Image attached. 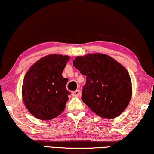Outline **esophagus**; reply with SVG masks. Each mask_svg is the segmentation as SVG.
I'll return each mask as SVG.
<instances>
[{
  "mask_svg": "<svg viewBox=\"0 0 154 154\" xmlns=\"http://www.w3.org/2000/svg\"><path fill=\"white\" fill-rule=\"evenodd\" d=\"M80 91L79 90H76L75 91H73L72 92V96H75V97H78V96H80Z\"/></svg>",
  "mask_w": 154,
  "mask_h": 154,
  "instance_id": "esophagus-1",
  "label": "esophagus"
}]
</instances>
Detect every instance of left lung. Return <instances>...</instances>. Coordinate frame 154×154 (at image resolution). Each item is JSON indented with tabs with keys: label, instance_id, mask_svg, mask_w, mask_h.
I'll return each mask as SVG.
<instances>
[{
	"label": "left lung",
	"instance_id": "1",
	"mask_svg": "<svg viewBox=\"0 0 154 154\" xmlns=\"http://www.w3.org/2000/svg\"><path fill=\"white\" fill-rule=\"evenodd\" d=\"M73 64L86 76L83 103L102 118L113 119L121 114L132 96L131 81L126 68L111 56L98 53L75 57Z\"/></svg>",
	"mask_w": 154,
	"mask_h": 154
}]
</instances>
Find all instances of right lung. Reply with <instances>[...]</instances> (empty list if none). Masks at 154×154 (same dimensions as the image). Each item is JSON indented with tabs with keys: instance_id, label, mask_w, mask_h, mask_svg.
<instances>
[{
	"instance_id": "obj_1",
	"label": "right lung",
	"mask_w": 154,
	"mask_h": 154,
	"mask_svg": "<svg viewBox=\"0 0 154 154\" xmlns=\"http://www.w3.org/2000/svg\"><path fill=\"white\" fill-rule=\"evenodd\" d=\"M68 56L51 54L38 60L25 75L22 97L28 111L41 120H51L65 109L68 79L62 76Z\"/></svg>"
}]
</instances>
